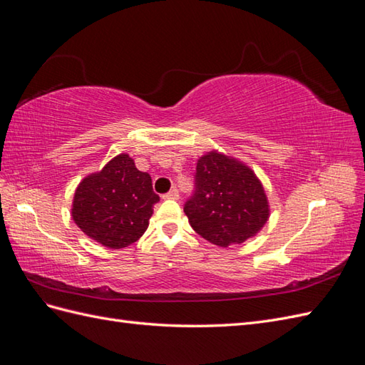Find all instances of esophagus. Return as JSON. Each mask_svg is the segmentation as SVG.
<instances>
[{
    "mask_svg": "<svg viewBox=\"0 0 365 365\" xmlns=\"http://www.w3.org/2000/svg\"><path fill=\"white\" fill-rule=\"evenodd\" d=\"M163 199H174V200H177V199H179V191H177V188H173L171 191H168L166 194H163Z\"/></svg>",
    "mask_w": 365,
    "mask_h": 365,
    "instance_id": "obj_1",
    "label": "esophagus"
}]
</instances>
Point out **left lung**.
Wrapping results in <instances>:
<instances>
[{"instance_id": "1", "label": "left lung", "mask_w": 365, "mask_h": 365, "mask_svg": "<svg viewBox=\"0 0 365 365\" xmlns=\"http://www.w3.org/2000/svg\"><path fill=\"white\" fill-rule=\"evenodd\" d=\"M183 211L194 232L219 247L252 238L269 217L266 192L252 169L217 152L199 158Z\"/></svg>"}]
</instances>
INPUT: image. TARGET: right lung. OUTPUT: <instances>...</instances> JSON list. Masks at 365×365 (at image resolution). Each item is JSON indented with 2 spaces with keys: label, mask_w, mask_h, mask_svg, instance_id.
Masks as SVG:
<instances>
[{
  "label": "right lung",
  "mask_w": 365,
  "mask_h": 365,
  "mask_svg": "<svg viewBox=\"0 0 365 365\" xmlns=\"http://www.w3.org/2000/svg\"><path fill=\"white\" fill-rule=\"evenodd\" d=\"M158 200L150 175L138 171L133 160L121 154L79 183L71 213L90 238L110 249H123L146 232Z\"/></svg>",
  "instance_id": "add662e5"
}]
</instances>
